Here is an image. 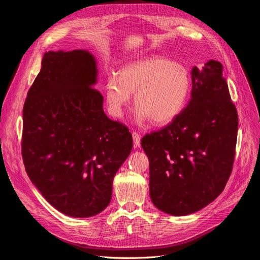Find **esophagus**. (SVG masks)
Here are the masks:
<instances>
[{
	"mask_svg": "<svg viewBox=\"0 0 260 260\" xmlns=\"http://www.w3.org/2000/svg\"><path fill=\"white\" fill-rule=\"evenodd\" d=\"M132 139H133V144L135 146H140L141 144V136L139 135L138 132H132Z\"/></svg>",
	"mask_w": 260,
	"mask_h": 260,
	"instance_id": "1",
	"label": "esophagus"
}]
</instances>
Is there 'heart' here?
I'll return each mask as SVG.
<instances>
[{"instance_id":"b5f03b06","label":"heart","mask_w":260,"mask_h":260,"mask_svg":"<svg viewBox=\"0 0 260 260\" xmlns=\"http://www.w3.org/2000/svg\"><path fill=\"white\" fill-rule=\"evenodd\" d=\"M191 76L185 66L174 60L153 56L124 65L117 75H109L105 95L109 112L117 118L136 93L135 117L142 123L171 122L181 114L191 91Z\"/></svg>"}]
</instances>
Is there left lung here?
<instances>
[{
	"label": "left lung",
	"instance_id": "1",
	"mask_svg": "<svg viewBox=\"0 0 260 260\" xmlns=\"http://www.w3.org/2000/svg\"><path fill=\"white\" fill-rule=\"evenodd\" d=\"M221 62L191 70V100L167 127L141 141L149 160V196L155 207L186 216L206 207L229 179L238 137V112Z\"/></svg>",
	"mask_w": 260,
	"mask_h": 260
}]
</instances>
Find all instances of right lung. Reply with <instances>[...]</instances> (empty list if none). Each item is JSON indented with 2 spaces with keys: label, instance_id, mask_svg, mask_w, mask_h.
Masks as SVG:
<instances>
[{
  "label": "right lung",
  "instance_id": "obj_1",
  "mask_svg": "<svg viewBox=\"0 0 260 260\" xmlns=\"http://www.w3.org/2000/svg\"><path fill=\"white\" fill-rule=\"evenodd\" d=\"M88 50L45 52L23 105L21 153L29 179L61 214L93 217L111 203L132 136L106 116Z\"/></svg>",
  "mask_w": 260,
  "mask_h": 260
}]
</instances>
